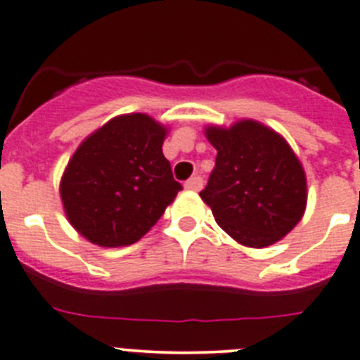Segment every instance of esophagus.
<instances>
[{
	"label": "esophagus",
	"instance_id": "obj_1",
	"mask_svg": "<svg viewBox=\"0 0 360 360\" xmlns=\"http://www.w3.org/2000/svg\"><path fill=\"white\" fill-rule=\"evenodd\" d=\"M202 183H204L202 177L193 176V177H190L186 183H184V188H186V190H192V192H199L200 188H202Z\"/></svg>",
	"mask_w": 360,
	"mask_h": 360
}]
</instances>
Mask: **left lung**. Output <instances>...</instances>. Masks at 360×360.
<instances>
[{"label": "left lung", "mask_w": 360, "mask_h": 360, "mask_svg": "<svg viewBox=\"0 0 360 360\" xmlns=\"http://www.w3.org/2000/svg\"><path fill=\"white\" fill-rule=\"evenodd\" d=\"M217 148L215 167L199 193L217 224L236 242L267 248L303 217L307 179L287 141L265 125L244 120L206 129Z\"/></svg>", "instance_id": "8db88e82"}]
</instances>
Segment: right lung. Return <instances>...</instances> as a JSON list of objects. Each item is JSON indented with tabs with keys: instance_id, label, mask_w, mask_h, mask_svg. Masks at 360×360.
Here are the masks:
<instances>
[{
	"instance_id": "add662e5",
	"label": "right lung",
	"mask_w": 360,
	"mask_h": 360,
	"mask_svg": "<svg viewBox=\"0 0 360 360\" xmlns=\"http://www.w3.org/2000/svg\"><path fill=\"white\" fill-rule=\"evenodd\" d=\"M167 129L125 115L93 132L68 163L60 197L68 220L102 248L138 242L183 190L163 156Z\"/></svg>"
}]
</instances>
